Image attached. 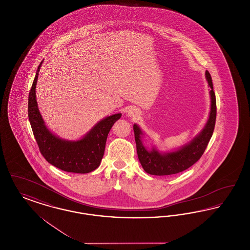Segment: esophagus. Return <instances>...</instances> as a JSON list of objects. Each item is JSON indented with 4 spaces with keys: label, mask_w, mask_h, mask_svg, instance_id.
Instances as JSON below:
<instances>
[{
    "label": "esophagus",
    "mask_w": 250,
    "mask_h": 250,
    "mask_svg": "<svg viewBox=\"0 0 250 250\" xmlns=\"http://www.w3.org/2000/svg\"><path fill=\"white\" fill-rule=\"evenodd\" d=\"M127 114L130 117H136L139 114V110L136 107H130L127 111Z\"/></svg>",
    "instance_id": "1"
}]
</instances>
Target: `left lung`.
Masks as SVG:
<instances>
[{"instance_id":"1","label":"left lung","mask_w":250,"mask_h":250,"mask_svg":"<svg viewBox=\"0 0 250 250\" xmlns=\"http://www.w3.org/2000/svg\"><path fill=\"white\" fill-rule=\"evenodd\" d=\"M205 78L210 87L211 107L209 117L202 131L189 143L170 152H160L155 146H153L152 149H147L143 143V131L137 124H134L133 129L137 145V154L143 169L147 173L156 176L176 174L194 165L204 153L212 138L216 118L215 95L211 75L207 70L205 72Z\"/></svg>"}]
</instances>
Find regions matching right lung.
<instances>
[{"label": "right lung", "mask_w": 250, "mask_h": 250, "mask_svg": "<svg viewBox=\"0 0 250 250\" xmlns=\"http://www.w3.org/2000/svg\"><path fill=\"white\" fill-rule=\"evenodd\" d=\"M42 63L43 61L36 70L28 101L29 121L39 150L49 164L62 170L75 173L91 172L100 165L107 134L114 123L121 118L122 113L100 120L80 140L68 141L56 136L46 125L36 101V83Z\"/></svg>", "instance_id": "1"}]
</instances>
